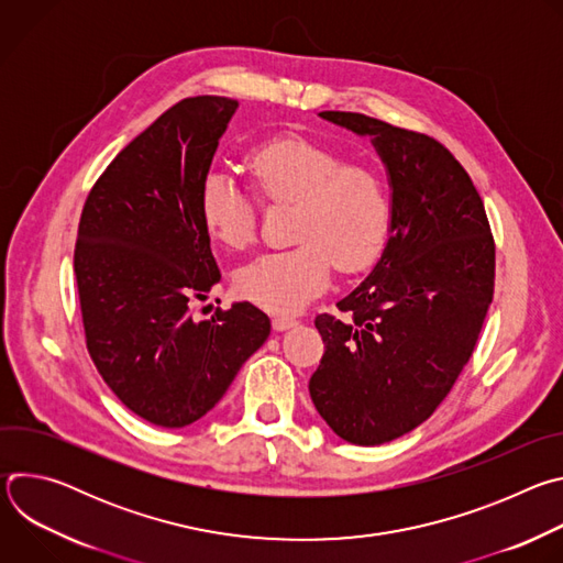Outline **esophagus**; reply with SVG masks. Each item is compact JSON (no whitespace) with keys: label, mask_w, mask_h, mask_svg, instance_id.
Segmentation results:
<instances>
[{"label":"esophagus","mask_w":563,"mask_h":563,"mask_svg":"<svg viewBox=\"0 0 563 563\" xmlns=\"http://www.w3.org/2000/svg\"><path fill=\"white\" fill-rule=\"evenodd\" d=\"M272 325H274L276 332H285V330L296 328L298 320H296V318H289V316H276V318L272 320Z\"/></svg>","instance_id":"esophagus-1"}]
</instances>
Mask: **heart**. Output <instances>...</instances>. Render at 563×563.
Returning a JSON list of instances; mask_svg holds the SVG:
<instances>
[{"mask_svg":"<svg viewBox=\"0 0 563 563\" xmlns=\"http://www.w3.org/2000/svg\"><path fill=\"white\" fill-rule=\"evenodd\" d=\"M245 167L263 200L296 205L291 240L298 245L240 269L235 289L243 298L276 313L296 311L328 287L332 263L356 274L383 252L391 200L376 169L347 165L343 153L291 135L252 148ZM198 211L222 247L245 250L254 240V200L229 174L202 178Z\"/></svg>","mask_w":563,"mask_h":563,"instance_id":"obj_1","label":"heart"}]
</instances>
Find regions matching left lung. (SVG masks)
I'll use <instances>...</instances> for the list:
<instances>
[{
	"label": "left lung",
	"instance_id": "1",
	"mask_svg": "<svg viewBox=\"0 0 563 563\" xmlns=\"http://www.w3.org/2000/svg\"><path fill=\"white\" fill-rule=\"evenodd\" d=\"M318 115L372 140L391 222L369 276L336 302L352 318L313 320L325 354L309 396L341 439L380 445L430 419L470 361L493 302L495 240L484 200L441 142L363 113Z\"/></svg>",
	"mask_w": 563,
	"mask_h": 563
}]
</instances>
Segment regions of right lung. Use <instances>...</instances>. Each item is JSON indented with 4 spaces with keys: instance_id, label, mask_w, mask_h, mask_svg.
<instances>
[{
    "instance_id": "add662e5",
    "label": "right lung",
    "mask_w": 563,
    "mask_h": 563,
    "mask_svg": "<svg viewBox=\"0 0 563 563\" xmlns=\"http://www.w3.org/2000/svg\"><path fill=\"white\" fill-rule=\"evenodd\" d=\"M235 109L198 96L165 111L115 155L79 218L89 354L122 404L159 428L202 419L272 332L247 300L209 320L189 311L220 280L198 196Z\"/></svg>"
}]
</instances>
